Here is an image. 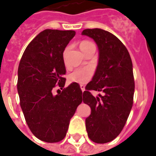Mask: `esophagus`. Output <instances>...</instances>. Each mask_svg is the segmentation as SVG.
Wrapping results in <instances>:
<instances>
[{"label": "esophagus", "mask_w": 156, "mask_h": 156, "mask_svg": "<svg viewBox=\"0 0 156 156\" xmlns=\"http://www.w3.org/2000/svg\"><path fill=\"white\" fill-rule=\"evenodd\" d=\"M80 88H81V90H82V92H83V91L85 90V86H84V85H80Z\"/></svg>", "instance_id": "obj_1"}]
</instances>
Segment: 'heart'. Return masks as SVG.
Wrapping results in <instances>:
<instances>
[{"instance_id": "b5f03b06", "label": "heart", "mask_w": 156, "mask_h": 156, "mask_svg": "<svg viewBox=\"0 0 156 156\" xmlns=\"http://www.w3.org/2000/svg\"><path fill=\"white\" fill-rule=\"evenodd\" d=\"M94 45L90 41H83L80 43V49L83 54L87 51L90 48L94 47ZM68 49H66L64 52V58L67 53ZM93 75V70L89 67H85V68H79V69H74V71L71 72L69 75V80L72 82H77L79 84H84L87 83L90 80Z\"/></svg>"}]
</instances>
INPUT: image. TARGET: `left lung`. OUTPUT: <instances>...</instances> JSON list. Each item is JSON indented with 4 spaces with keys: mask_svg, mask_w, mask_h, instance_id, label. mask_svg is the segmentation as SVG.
<instances>
[{
    "mask_svg": "<svg viewBox=\"0 0 156 156\" xmlns=\"http://www.w3.org/2000/svg\"><path fill=\"white\" fill-rule=\"evenodd\" d=\"M82 34L95 41L99 54L94 75L82 94L83 102L91 109L86 128L90 140L106 144L119 135L131 112L135 92L132 62L126 46L108 31L87 29ZM90 90L105 94L95 98Z\"/></svg>",
    "mask_w": 156,
    "mask_h": 156,
    "instance_id": "1",
    "label": "left lung"
}]
</instances>
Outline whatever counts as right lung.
<instances>
[{"label": "right lung", "mask_w": 156, "mask_h": 156, "mask_svg": "<svg viewBox=\"0 0 156 156\" xmlns=\"http://www.w3.org/2000/svg\"><path fill=\"white\" fill-rule=\"evenodd\" d=\"M74 35V30H43L28 45L19 64L17 91L21 110L30 131L46 143L65 138L70 119L83 98L76 82L63 89V52ZM56 84L63 90L54 95Z\"/></svg>", "instance_id": "right-lung-1"}]
</instances>
